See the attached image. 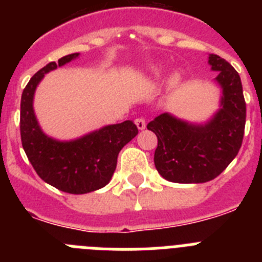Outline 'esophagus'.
<instances>
[{
  "instance_id": "obj_1",
  "label": "esophagus",
  "mask_w": 262,
  "mask_h": 262,
  "mask_svg": "<svg viewBox=\"0 0 262 262\" xmlns=\"http://www.w3.org/2000/svg\"><path fill=\"white\" fill-rule=\"evenodd\" d=\"M135 124L139 129H144L145 128V119L144 118H136L135 119Z\"/></svg>"
}]
</instances>
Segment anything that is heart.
<instances>
[{
  "label": "heart",
  "instance_id": "b5f03b06",
  "mask_svg": "<svg viewBox=\"0 0 262 262\" xmlns=\"http://www.w3.org/2000/svg\"><path fill=\"white\" fill-rule=\"evenodd\" d=\"M152 75L154 76H160V71L157 68H155L154 71H152ZM181 82V75L178 73V72H176V73H173L170 77L168 78V86L170 88V89H174L176 86H178V84Z\"/></svg>",
  "mask_w": 262,
  "mask_h": 262
}]
</instances>
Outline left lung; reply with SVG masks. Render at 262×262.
I'll return each instance as SVG.
<instances>
[{"instance_id": "left-lung-1", "label": "left lung", "mask_w": 262, "mask_h": 262, "mask_svg": "<svg viewBox=\"0 0 262 262\" xmlns=\"http://www.w3.org/2000/svg\"><path fill=\"white\" fill-rule=\"evenodd\" d=\"M222 88L221 107L205 123H191L163 113L147 126L156 134L155 166L165 180L177 184H203L221 174L243 143L245 107L242 80L230 62L210 55Z\"/></svg>"}]
</instances>
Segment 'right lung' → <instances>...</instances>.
Instances as JSON below:
<instances>
[{"label": "right lung", "mask_w": 262, "mask_h": 262, "mask_svg": "<svg viewBox=\"0 0 262 262\" xmlns=\"http://www.w3.org/2000/svg\"><path fill=\"white\" fill-rule=\"evenodd\" d=\"M78 56L67 55L36 72L20 99V139L30 163L43 181L69 194H86L106 186L120 149L138 135L133 120L108 124L73 140H57L43 133L32 105L36 86L46 73Z\"/></svg>", "instance_id": "obj_1"}]
</instances>
